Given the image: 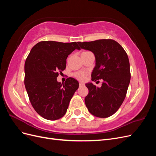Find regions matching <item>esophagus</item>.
<instances>
[{
	"instance_id": "obj_1",
	"label": "esophagus",
	"mask_w": 156,
	"mask_h": 156,
	"mask_svg": "<svg viewBox=\"0 0 156 156\" xmlns=\"http://www.w3.org/2000/svg\"><path fill=\"white\" fill-rule=\"evenodd\" d=\"M83 86H84V83H79V87H83Z\"/></svg>"
}]
</instances>
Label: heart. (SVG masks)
<instances>
[{
	"label": "heart",
	"instance_id": "1",
	"mask_svg": "<svg viewBox=\"0 0 156 156\" xmlns=\"http://www.w3.org/2000/svg\"><path fill=\"white\" fill-rule=\"evenodd\" d=\"M75 77H76L77 79L79 80H84L86 78V75L83 72H80V73H76L75 74Z\"/></svg>",
	"mask_w": 156,
	"mask_h": 156
}]
</instances>
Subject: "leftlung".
Segmentation results:
<instances>
[{
    "label": "left lung",
    "instance_id": "left-lung-1",
    "mask_svg": "<svg viewBox=\"0 0 156 156\" xmlns=\"http://www.w3.org/2000/svg\"><path fill=\"white\" fill-rule=\"evenodd\" d=\"M80 48L90 51L96 64L92 81L102 79L101 87L92 83L85 84L88 94L84 99L88 111L99 118L112 116L123 103L128 88L131 74L129 58L123 48L113 40L77 42Z\"/></svg>",
    "mask_w": 156,
    "mask_h": 156
}]
</instances>
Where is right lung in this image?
<instances>
[{
	"mask_svg": "<svg viewBox=\"0 0 156 156\" xmlns=\"http://www.w3.org/2000/svg\"><path fill=\"white\" fill-rule=\"evenodd\" d=\"M76 42L40 41L32 48L25 64V85L30 101L41 116L56 120L64 116L71 99L79 88L76 79L64 83L56 77L66 67V59L75 50Z\"/></svg>",
	"mask_w": 156,
	"mask_h": 156,
	"instance_id": "right-lung-1",
	"label": "right lung"
}]
</instances>
